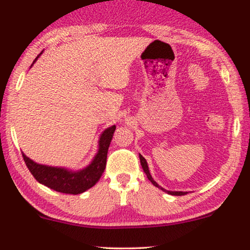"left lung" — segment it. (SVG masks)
Masks as SVG:
<instances>
[{"label":"left lung","instance_id":"left-lung-1","mask_svg":"<svg viewBox=\"0 0 250 250\" xmlns=\"http://www.w3.org/2000/svg\"><path fill=\"white\" fill-rule=\"evenodd\" d=\"M140 162H141V166H142L143 170H145V173L146 174V177H148L150 182H151L155 187L159 188V189H162L163 191H165V192H167V193L173 194V196H184V194L188 193V192H182V191H167V190H165V189H163L162 187H159L158 184H157V183L155 182V181H153L151 175H150V172H149V168H148V164H146V160L145 158H143V157H142L141 155H140Z\"/></svg>","mask_w":250,"mask_h":250}]
</instances>
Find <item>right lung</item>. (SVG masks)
Masks as SVG:
<instances>
[{
    "label": "right lung",
    "mask_w": 250,
    "mask_h": 250,
    "mask_svg": "<svg viewBox=\"0 0 250 250\" xmlns=\"http://www.w3.org/2000/svg\"><path fill=\"white\" fill-rule=\"evenodd\" d=\"M115 129L116 126H111L102 133L100 141H99V151L97 156L94 157L93 162L86 168L82 169L80 172H71V170L64 168L40 165V164L34 163L22 153L23 162L37 182L42 183L58 192L80 194L93 187L104 173L105 164H107L108 149Z\"/></svg>",
    "instance_id": "1"
}]
</instances>
